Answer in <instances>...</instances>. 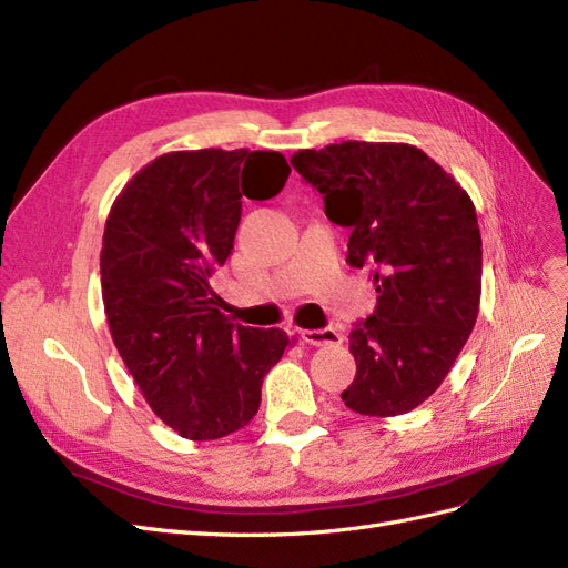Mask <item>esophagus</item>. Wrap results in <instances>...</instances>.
I'll list each match as a JSON object with an SVG mask.
<instances>
[{"label": "esophagus", "mask_w": 568, "mask_h": 568, "mask_svg": "<svg viewBox=\"0 0 568 568\" xmlns=\"http://www.w3.org/2000/svg\"><path fill=\"white\" fill-rule=\"evenodd\" d=\"M301 341L307 346H338L341 334L332 326H324V329H305L301 332Z\"/></svg>", "instance_id": "obj_1"}]
</instances>
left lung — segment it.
Instances as JSON below:
<instances>
[{"mask_svg":"<svg viewBox=\"0 0 568 568\" xmlns=\"http://www.w3.org/2000/svg\"><path fill=\"white\" fill-rule=\"evenodd\" d=\"M351 230L348 265L367 270L374 313L355 324L357 415L395 417L432 395L467 343L480 301V232L469 194L409 144L341 142L291 159Z\"/></svg>","mask_w":568,"mask_h":568,"instance_id":"8db88e82","label":"left lung"}]
</instances>
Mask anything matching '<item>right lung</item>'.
Instances as JSON below:
<instances>
[{"label":"right lung","instance_id":"1","mask_svg":"<svg viewBox=\"0 0 568 568\" xmlns=\"http://www.w3.org/2000/svg\"><path fill=\"white\" fill-rule=\"evenodd\" d=\"M288 173L280 151H173L142 168L109 213L99 263L109 329L151 409L182 438L246 426L288 346L282 329L234 324L211 288L242 196H277Z\"/></svg>","mask_w":568,"mask_h":568}]
</instances>
